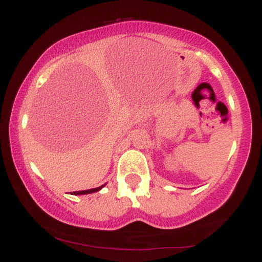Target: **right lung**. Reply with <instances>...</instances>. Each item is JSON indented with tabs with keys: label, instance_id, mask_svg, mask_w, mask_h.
Instances as JSON below:
<instances>
[{
	"label": "right lung",
	"instance_id": "obj_1",
	"mask_svg": "<svg viewBox=\"0 0 262 262\" xmlns=\"http://www.w3.org/2000/svg\"><path fill=\"white\" fill-rule=\"evenodd\" d=\"M103 187H104V185L100 186V187L91 188V189H86V191H75V192H73V194H75V196H77V194H89V193H93V192L100 191V189H102Z\"/></svg>",
	"mask_w": 262,
	"mask_h": 262
}]
</instances>
